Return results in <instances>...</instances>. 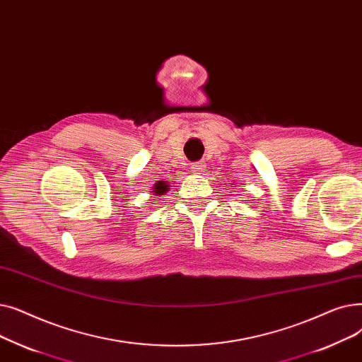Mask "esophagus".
<instances>
[{"label":"esophagus","mask_w":362,"mask_h":362,"mask_svg":"<svg viewBox=\"0 0 362 362\" xmlns=\"http://www.w3.org/2000/svg\"><path fill=\"white\" fill-rule=\"evenodd\" d=\"M204 163L203 162H194L193 165H192V170L194 172V174H202V172L204 170Z\"/></svg>","instance_id":"obj_1"}]
</instances>
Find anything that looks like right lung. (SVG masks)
<instances>
[{
    "label": "right lung",
    "instance_id": "1",
    "mask_svg": "<svg viewBox=\"0 0 362 362\" xmlns=\"http://www.w3.org/2000/svg\"><path fill=\"white\" fill-rule=\"evenodd\" d=\"M162 187H163L164 190H165V187H162V185H160V184H159V187H158V190H154V193H162V192H163L161 190Z\"/></svg>",
    "mask_w": 362,
    "mask_h": 362
}]
</instances>
